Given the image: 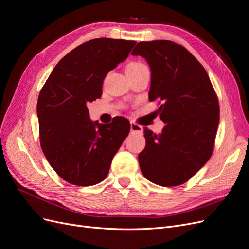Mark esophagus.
Listing matches in <instances>:
<instances>
[{
  "mask_svg": "<svg viewBox=\"0 0 249 249\" xmlns=\"http://www.w3.org/2000/svg\"><path fill=\"white\" fill-rule=\"evenodd\" d=\"M131 132L132 133H141L142 132V126L139 125L136 123H131Z\"/></svg>",
  "mask_w": 249,
  "mask_h": 249,
  "instance_id": "obj_1",
  "label": "esophagus"
}]
</instances>
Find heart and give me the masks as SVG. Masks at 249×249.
<instances>
[{
    "label": "heart",
    "instance_id": "1",
    "mask_svg": "<svg viewBox=\"0 0 249 249\" xmlns=\"http://www.w3.org/2000/svg\"><path fill=\"white\" fill-rule=\"evenodd\" d=\"M143 65H144V64H142V63H140V62H132V63H130L129 65H127L126 71H134V70H136V69H139V67H141V66H143Z\"/></svg>",
    "mask_w": 249,
    "mask_h": 249
}]
</instances>
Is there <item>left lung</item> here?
Listing matches in <instances>:
<instances>
[{"mask_svg": "<svg viewBox=\"0 0 249 249\" xmlns=\"http://www.w3.org/2000/svg\"><path fill=\"white\" fill-rule=\"evenodd\" d=\"M152 71L148 99L162 103L160 135L144 127L141 172L163 187L182 185L212 156L219 124V103L208 73L191 53L170 40L142 41L132 52Z\"/></svg>", "mask_w": 249, "mask_h": 249, "instance_id": "8db88e82", "label": "left lung"}]
</instances>
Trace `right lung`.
Listing matches in <instances>:
<instances>
[{
  "label": "right lung",
  "mask_w": 249,
  "mask_h": 249,
  "mask_svg": "<svg viewBox=\"0 0 249 249\" xmlns=\"http://www.w3.org/2000/svg\"><path fill=\"white\" fill-rule=\"evenodd\" d=\"M136 41L95 38L71 51L55 66L37 101L40 146L66 182L92 186L106 178L113 157L129 135L124 117L103 124L87 104L102 96L107 73L124 61Z\"/></svg>",
  "instance_id": "1"
}]
</instances>
